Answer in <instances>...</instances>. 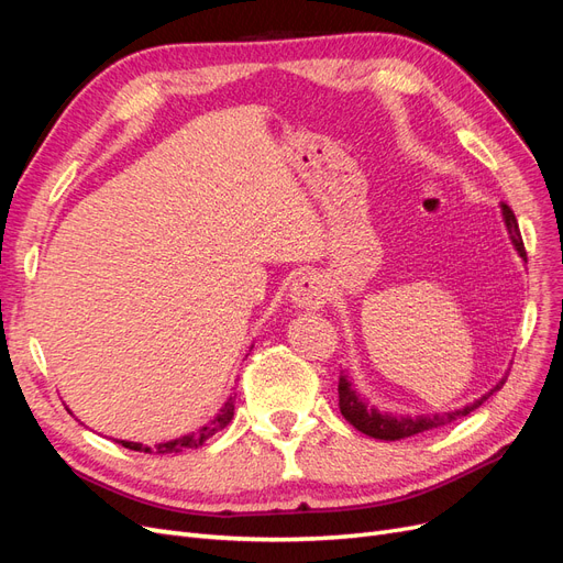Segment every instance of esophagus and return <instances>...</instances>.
Instances as JSON below:
<instances>
[{"instance_id": "esophagus-1", "label": "esophagus", "mask_w": 563, "mask_h": 563, "mask_svg": "<svg viewBox=\"0 0 563 563\" xmlns=\"http://www.w3.org/2000/svg\"><path fill=\"white\" fill-rule=\"evenodd\" d=\"M329 300V286L317 272H308V275L298 277L291 284V302L302 310H319Z\"/></svg>"}]
</instances>
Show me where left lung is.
I'll use <instances>...</instances> for the list:
<instances>
[{
    "label": "left lung",
    "mask_w": 563,
    "mask_h": 563,
    "mask_svg": "<svg viewBox=\"0 0 563 563\" xmlns=\"http://www.w3.org/2000/svg\"><path fill=\"white\" fill-rule=\"evenodd\" d=\"M503 218H505V225H507V232H509V240H512V244L519 251L521 258H526V249H523V240H521V232H519V223H517V218H515L512 209L507 207V203H503ZM505 380L507 378H503L496 387L488 391V395H484L482 399L467 404L465 408H460V411L411 418V416L380 413L376 406H368L366 399H362L360 395H356V389L352 387L350 378L343 373V376H340V380H338V406H340V413H343V418L350 424H354V428L360 430V432H364V434H368L373 439L399 441V439L413 437V434H420V432H430V430H437V428H444V424L472 413L474 408H479L493 395V391H498L505 385Z\"/></svg>",
    "instance_id": "1"
}]
</instances>
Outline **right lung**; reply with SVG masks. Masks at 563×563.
Here are the masks:
<instances>
[{
    "mask_svg": "<svg viewBox=\"0 0 563 563\" xmlns=\"http://www.w3.org/2000/svg\"><path fill=\"white\" fill-rule=\"evenodd\" d=\"M232 416H234V395H230V399H228L225 406L220 408V411L216 413V418L209 420L207 424H201V428H199L197 432H190V434L172 439V441H164V444H157V446H155V451H157V453H180V451H185V449H197V446H201L203 441H207L209 437H213L216 432L228 428V422L232 420ZM119 444H122L124 449H131V451H145V453H150L147 446L133 444V441H119Z\"/></svg>",
    "mask_w": 563,
    "mask_h": 563,
    "instance_id": "obj_1",
    "label": "right lung"
}]
</instances>
